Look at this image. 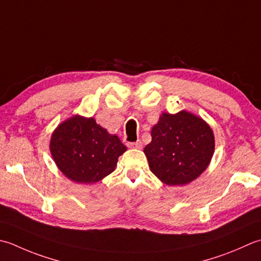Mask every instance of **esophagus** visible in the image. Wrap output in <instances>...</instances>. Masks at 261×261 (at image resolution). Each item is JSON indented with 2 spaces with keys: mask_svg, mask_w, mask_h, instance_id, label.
Masks as SVG:
<instances>
[{
  "mask_svg": "<svg viewBox=\"0 0 261 261\" xmlns=\"http://www.w3.org/2000/svg\"><path fill=\"white\" fill-rule=\"evenodd\" d=\"M127 147L129 148H136V149H141L142 148V142L138 140L136 142H127Z\"/></svg>",
  "mask_w": 261,
  "mask_h": 261,
  "instance_id": "34e87169",
  "label": "esophagus"
}]
</instances>
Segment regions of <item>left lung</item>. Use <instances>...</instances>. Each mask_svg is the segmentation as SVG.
<instances>
[{
  "mask_svg": "<svg viewBox=\"0 0 261 261\" xmlns=\"http://www.w3.org/2000/svg\"><path fill=\"white\" fill-rule=\"evenodd\" d=\"M215 138L201 117L187 111L163 113L144 152L150 171L167 186H185L208 167Z\"/></svg>",
  "mask_w": 261,
  "mask_h": 261,
  "instance_id": "left-lung-1",
  "label": "left lung"
}]
</instances>
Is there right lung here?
<instances>
[{"label": "right lung", "mask_w": 261, "mask_h": 261, "mask_svg": "<svg viewBox=\"0 0 261 261\" xmlns=\"http://www.w3.org/2000/svg\"><path fill=\"white\" fill-rule=\"evenodd\" d=\"M49 149L56 166L71 181L96 183L115 170L126 147L93 117L74 115L54 130Z\"/></svg>", "instance_id": "right-lung-1"}]
</instances>
